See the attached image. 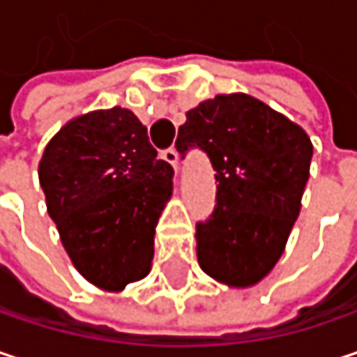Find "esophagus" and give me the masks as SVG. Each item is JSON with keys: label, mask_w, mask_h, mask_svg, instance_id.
I'll use <instances>...</instances> for the list:
<instances>
[{"label": "esophagus", "mask_w": 357, "mask_h": 357, "mask_svg": "<svg viewBox=\"0 0 357 357\" xmlns=\"http://www.w3.org/2000/svg\"><path fill=\"white\" fill-rule=\"evenodd\" d=\"M163 159H165L167 163H172V165H174V169H178L179 155L176 149H169V151H165V153H163Z\"/></svg>", "instance_id": "esophagus-1"}]
</instances>
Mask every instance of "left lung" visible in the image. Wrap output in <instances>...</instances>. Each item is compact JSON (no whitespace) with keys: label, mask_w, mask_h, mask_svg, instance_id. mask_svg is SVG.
<instances>
[{"label":"left lung","mask_w":357,"mask_h":357,"mask_svg":"<svg viewBox=\"0 0 357 357\" xmlns=\"http://www.w3.org/2000/svg\"><path fill=\"white\" fill-rule=\"evenodd\" d=\"M176 149L181 159L200 149L211 159L217 204L196 223L200 268L229 287H250L281 258L310 178L308 134L244 95H217L185 113Z\"/></svg>","instance_id":"8db88e82"}]
</instances>
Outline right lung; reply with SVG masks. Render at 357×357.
I'll list each match as a JSON object with an SVG mask.
<instances>
[{"mask_svg": "<svg viewBox=\"0 0 357 357\" xmlns=\"http://www.w3.org/2000/svg\"><path fill=\"white\" fill-rule=\"evenodd\" d=\"M38 181L61 244L86 281L119 291L149 275L174 167L157 159L146 126L130 109L70 119L45 146Z\"/></svg>", "mask_w": 357, "mask_h": 357, "instance_id": "right-lung-1", "label": "right lung"}]
</instances>
